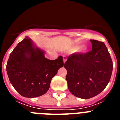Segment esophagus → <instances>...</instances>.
<instances>
[{
	"label": "esophagus",
	"instance_id": "34e87169",
	"mask_svg": "<svg viewBox=\"0 0 120 120\" xmlns=\"http://www.w3.org/2000/svg\"><path fill=\"white\" fill-rule=\"evenodd\" d=\"M63 61H64V63H65L67 61V56H65V55H64V56H63Z\"/></svg>",
	"mask_w": 120,
	"mask_h": 120
}]
</instances>
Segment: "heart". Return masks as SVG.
<instances>
[{
  "label": "heart",
  "instance_id": "1",
  "mask_svg": "<svg viewBox=\"0 0 120 120\" xmlns=\"http://www.w3.org/2000/svg\"><path fill=\"white\" fill-rule=\"evenodd\" d=\"M78 49H79V47H76L75 48V50H78Z\"/></svg>",
  "mask_w": 120,
  "mask_h": 120
}]
</instances>
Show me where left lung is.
<instances>
[{"label": "left lung", "mask_w": 120, "mask_h": 120, "mask_svg": "<svg viewBox=\"0 0 120 120\" xmlns=\"http://www.w3.org/2000/svg\"><path fill=\"white\" fill-rule=\"evenodd\" d=\"M90 41L91 50L71 54L64 64L68 90L73 95L83 99L97 96L105 88L113 69L112 59L105 43L95 40Z\"/></svg>", "instance_id": "left-lung-1"}]
</instances>
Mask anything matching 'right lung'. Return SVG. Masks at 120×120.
<instances>
[{
    "instance_id": "obj_1",
    "label": "right lung",
    "mask_w": 120,
    "mask_h": 120,
    "mask_svg": "<svg viewBox=\"0 0 120 120\" xmlns=\"http://www.w3.org/2000/svg\"><path fill=\"white\" fill-rule=\"evenodd\" d=\"M44 53L26 37L10 54L6 71L11 83L21 96L34 98L45 94L53 77L63 67L62 56L49 60Z\"/></svg>"
}]
</instances>
